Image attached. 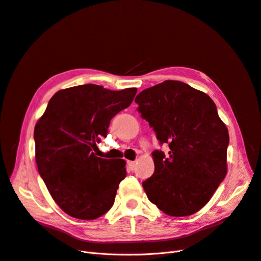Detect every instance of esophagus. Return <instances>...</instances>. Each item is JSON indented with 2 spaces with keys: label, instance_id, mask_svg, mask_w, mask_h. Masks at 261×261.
Wrapping results in <instances>:
<instances>
[{
  "label": "esophagus",
  "instance_id": "34e87169",
  "mask_svg": "<svg viewBox=\"0 0 261 261\" xmlns=\"http://www.w3.org/2000/svg\"><path fill=\"white\" fill-rule=\"evenodd\" d=\"M127 165H128L130 170H134L135 167H136V163L133 162V161H127Z\"/></svg>",
  "mask_w": 261,
  "mask_h": 261
}]
</instances>
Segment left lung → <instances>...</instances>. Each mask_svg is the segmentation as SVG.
<instances>
[{"label":"left lung","instance_id":"1","mask_svg":"<svg viewBox=\"0 0 261 261\" xmlns=\"http://www.w3.org/2000/svg\"><path fill=\"white\" fill-rule=\"evenodd\" d=\"M161 143L155 170L142 182L149 200L169 216H189L209 202L227 173L229 134L214 101L184 82L166 80L135 98Z\"/></svg>","mask_w":261,"mask_h":261}]
</instances>
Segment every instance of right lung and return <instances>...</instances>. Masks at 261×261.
Here are the masks:
<instances>
[{"instance_id":"right-lung-1","label":"right lung","mask_w":261,"mask_h":261,"mask_svg":"<svg viewBox=\"0 0 261 261\" xmlns=\"http://www.w3.org/2000/svg\"><path fill=\"white\" fill-rule=\"evenodd\" d=\"M136 88L111 91L85 85L58 91L34 128L37 169L56 203L66 214L96 220L113 205L126 162L93 153L110 120L127 108Z\"/></svg>"}]
</instances>
